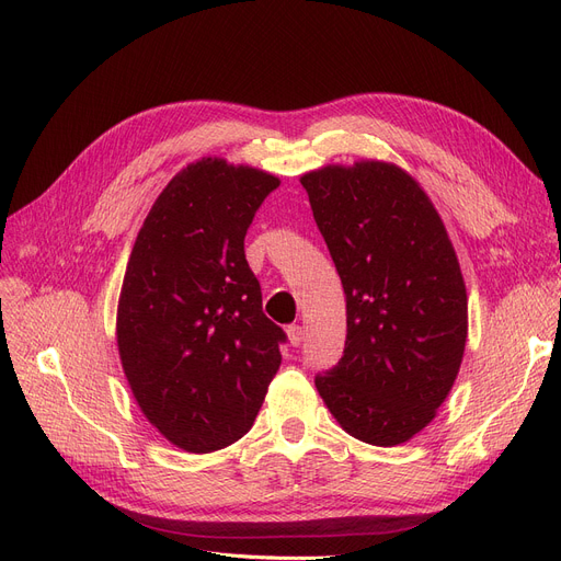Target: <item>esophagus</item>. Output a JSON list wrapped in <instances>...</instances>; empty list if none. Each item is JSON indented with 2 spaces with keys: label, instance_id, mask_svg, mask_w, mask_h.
<instances>
[{
  "label": "esophagus",
  "instance_id": "obj_1",
  "mask_svg": "<svg viewBox=\"0 0 561 561\" xmlns=\"http://www.w3.org/2000/svg\"><path fill=\"white\" fill-rule=\"evenodd\" d=\"M286 334H288V341H290V345H300L302 343V339H305V332H302V328L300 325H288L286 328Z\"/></svg>",
  "mask_w": 561,
  "mask_h": 561
}]
</instances>
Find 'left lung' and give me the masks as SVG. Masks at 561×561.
<instances>
[{"label":"left lung","instance_id":"1","mask_svg":"<svg viewBox=\"0 0 561 561\" xmlns=\"http://www.w3.org/2000/svg\"><path fill=\"white\" fill-rule=\"evenodd\" d=\"M345 293L341 362L316 375L339 425L398 446L448 398L466 347L468 298L455 248L425 191L381 161L302 174Z\"/></svg>","mask_w":561,"mask_h":561}]
</instances>
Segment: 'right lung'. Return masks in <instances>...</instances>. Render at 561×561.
Returning <instances> with one entry per match:
<instances>
[{
    "instance_id": "right-lung-1",
    "label": "right lung",
    "mask_w": 561,
    "mask_h": 561,
    "mask_svg": "<svg viewBox=\"0 0 561 561\" xmlns=\"http://www.w3.org/2000/svg\"><path fill=\"white\" fill-rule=\"evenodd\" d=\"M279 180L204 157L147 214L117 302L131 393L170 444L214 453L254 423L286 334L261 309L245 233Z\"/></svg>"
}]
</instances>
